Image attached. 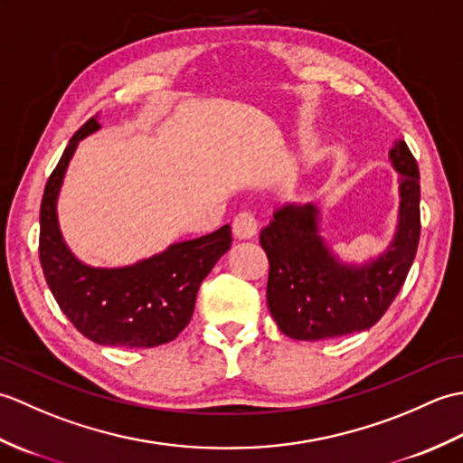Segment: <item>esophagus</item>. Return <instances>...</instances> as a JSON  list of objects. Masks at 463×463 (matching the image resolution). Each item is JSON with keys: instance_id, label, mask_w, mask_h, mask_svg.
Masks as SVG:
<instances>
[{"instance_id": "34e87169", "label": "esophagus", "mask_w": 463, "mask_h": 463, "mask_svg": "<svg viewBox=\"0 0 463 463\" xmlns=\"http://www.w3.org/2000/svg\"><path fill=\"white\" fill-rule=\"evenodd\" d=\"M259 231V222L250 211H241L232 219V232L237 239H252Z\"/></svg>"}]
</instances>
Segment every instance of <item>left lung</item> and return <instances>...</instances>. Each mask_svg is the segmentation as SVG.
Instances as JSON below:
<instances>
[{"instance_id":"left-lung-1","label":"left lung","mask_w":463,"mask_h":463,"mask_svg":"<svg viewBox=\"0 0 463 463\" xmlns=\"http://www.w3.org/2000/svg\"><path fill=\"white\" fill-rule=\"evenodd\" d=\"M402 175L400 229L388 252L366 267L334 260L312 204H288L260 232L269 259L267 300L279 328L294 340L346 336L373 326L404 287L420 242V171L404 141L390 151Z\"/></svg>"}]
</instances>
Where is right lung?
Listing matches in <instances>:
<instances>
[{"label": "right lung", "mask_w": 463, "mask_h": 463, "mask_svg": "<svg viewBox=\"0 0 463 463\" xmlns=\"http://www.w3.org/2000/svg\"><path fill=\"white\" fill-rule=\"evenodd\" d=\"M97 129L95 117L83 123L49 175L39 211V260L59 308L85 338L153 348L175 340L191 322L201 282L231 249V226L125 269H90L75 260L59 234L55 203L77 143Z\"/></svg>", "instance_id": "1"}]
</instances>
